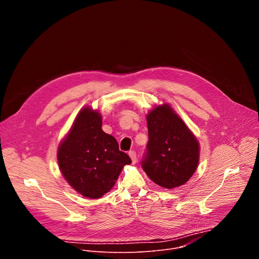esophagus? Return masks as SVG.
<instances>
[{"label": "esophagus", "instance_id": "34e87169", "mask_svg": "<svg viewBox=\"0 0 259 259\" xmlns=\"http://www.w3.org/2000/svg\"><path fill=\"white\" fill-rule=\"evenodd\" d=\"M129 156H130V158H131L132 162H133V163H136V161H137V156H136V153H135L134 151H131V152H129Z\"/></svg>", "mask_w": 259, "mask_h": 259}]
</instances>
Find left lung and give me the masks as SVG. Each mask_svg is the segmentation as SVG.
Instances as JSON below:
<instances>
[{
    "mask_svg": "<svg viewBox=\"0 0 259 259\" xmlns=\"http://www.w3.org/2000/svg\"><path fill=\"white\" fill-rule=\"evenodd\" d=\"M146 122L149 142L142 169L162 188L182 186L199 164L200 144L196 136L167 103L152 109Z\"/></svg>",
    "mask_w": 259,
    "mask_h": 259,
    "instance_id": "obj_1",
    "label": "left lung"
}]
</instances>
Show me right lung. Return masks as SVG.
Instances as JSON below:
<instances>
[{
  "mask_svg": "<svg viewBox=\"0 0 259 259\" xmlns=\"http://www.w3.org/2000/svg\"><path fill=\"white\" fill-rule=\"evenodd\" d=\"M97 110L86 106L78 114L57 151L59 169L69 186L86 198L98 199L112 190L130 157L116 138L101 129Z\"/></svg>",
  "mask_w": 259,
  "mask_h": 259,
  "instance_id": "add662e5",
  "label": "right lung"
}]
</instances>
